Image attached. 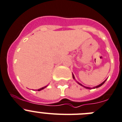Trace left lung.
Listing matches in <instances>:
<instances>
[{
    "instance_id": "left-lung-1",
    "label": "left lung",
    "mask_w": 122,
    "mask_h": 122,
    "mask_svg": "<svg viewBox=\"0 0 122 122\" xmlns=\"http://www.w3.org/2000/svg\"><path fill=\"white\" fill-rule=\"evenodd\" d=\"M72 76H73V78L74 79V80H75V76H74V75H73V74H72ZM105 81H106V80H105V81H104L103 82V83H101V84H99V85L97 86H95V87H94V88H97V87H100L101 86H102V85H103V84H104V83H105ZM77 83H78V84H80V85L82 86H83V87H85V88H86V89H91V88H90V87H85V86H83V85H82L81 84H80V83H78V82H77Z\"/></svg>"
}]
</instances>
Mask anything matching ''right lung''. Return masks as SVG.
Listing matches in <instances>:
<instances>
[{
    "label": "right lung",
    "instance_id": "obj_1",
    "mask_svg": "<svg viewBox=\"0 0 122 122\" xmlns=\"http://www.w3.org/2000/svg\"><path fill=\"white\" fill-rule=\"evenodd\" d=\"M47 86H45V87H42V88L39 89H38V91H41V90H42V89H44V88H46V87H47Z\"/></svg>",
    "mask_w": 122,
    "mask_h": 122
}]
</instances>
